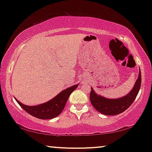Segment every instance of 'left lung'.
<instances>
[{
	"label": "left lung",
	"mask_w": 152,
	"mask_h": 152,
	"mask_svg": "<svg viewBox=\"0 0 152 152\" xmlns=\"http://www.w3.org/2000/svg\"><path fill=\"white\" fill-rule=\"evenodd\" d=\"M141 86V72L139 71L138 77L135 83L134 88L124 97L118 99H109L98 95L91 88L90 100L93 107L99 113L107 115H118L124 112L132 105Z\"/></svg>",
	"instance_id": "1"
}]
</instances>
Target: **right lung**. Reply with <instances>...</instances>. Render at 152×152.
<instances>
[{
	"instance_id": "1",
	"label": "right lung",
	"mask_w": 152,
	"mask_h": 152,
	"mask_svg": "<svg viewBox=\"0 0 152 152\" xmlns=\"http://www.w3.org/2000/svg\"><path fill=\"white\" fill-rule=\"evenodd\" d=\"M78 85L75 84L65 89L50 101L39 105L27 106L20 102L18 99H15L22 109L31 115L42 120L52 119L61 113L70 95L75 90Z\"/></svg>"
}]
</instances>
